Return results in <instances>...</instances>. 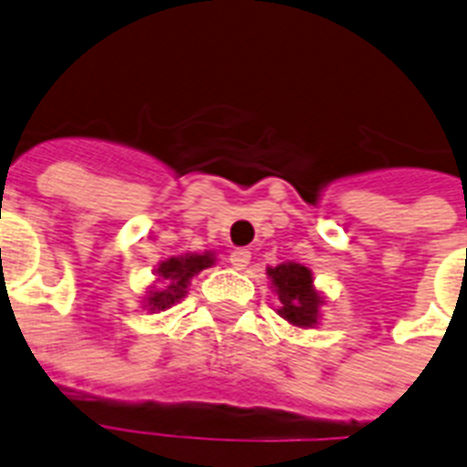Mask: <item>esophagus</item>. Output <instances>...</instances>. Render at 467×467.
Returning <instances> with one entry per match:
<instances>
[{
    "label": "esophagus",
    "instance_id": "esophagus-1",
    "mask_svg": "<svg viewBox=\"0 0 467 467\" xmlns=\"http://www.w3.org/2000/svg\"><path fill=\"white\" fill-rule=\"evenodd\" d=\"M252 262V254H249L247 249H234L233 254H230V264H233V269L244 271Z\"/></svg>",
    "mask_w": 467,
    "mask_h": 467
}]
</instances>
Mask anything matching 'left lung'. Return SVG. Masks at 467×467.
<instances>
[{
	"label": "left lung",
	"mask_w": 467,
	"mask_h": 467,
	"mask_svg": "<svg viewBox=\"0 0 467 467\" xmlns=\"http://www.w3.org/2000/svg\"><path fill=\"white\" fill-rule=\"evenodd\" d=\"M271 291L278 296V315L296 329H312L319 325V310L327 300L322 291L315 288V276L303 264L285 262L278 266H266Z\"/></svg>",
	"instance_id": "left-lung-1"
}]
</instances>
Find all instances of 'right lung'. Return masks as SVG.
<instances>
[{
  "label": "right lung",
  "mask_w": 467,
  "mask_h": 467,
  "mask_svg": "<svg viewBox=\"0 0 467 467\" xmlns=\"http://www.w3.org/2000/svg\"><path fill=\"white\" fill-rule=\"evenodd\" d=\"M213 264H215L213 252H203V254L189 252V254L169 256V259L160 262L155 269V284L160 285H150L148 296L142 300V307L150 312L169 310L186 296L191 278L198 276L201 271L213 266Z\"/></svg>",
  "instance_id": "obj_1"
}]
</instances>
